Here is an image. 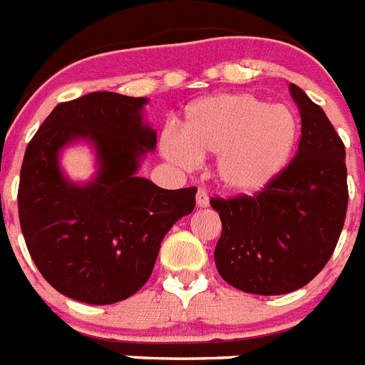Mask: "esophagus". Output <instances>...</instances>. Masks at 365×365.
I'll return each instance as SVG.
<instances>
[{"label":"esophagus","mask_w":365,"mask_h":365,"mask_svg":"<svg viewBox=\"0 0 365 365\" xmlns=\"http://www.w3.org/2000/svg\"><path fill=\"white\" fill-rule=\"evenodd\" d=\"M195 202H197L199 208H206V206L210 205V197H208L206 190H202V188L197 190V195H195Z\"/></svg>","instance_id":"1"}]
</instances>
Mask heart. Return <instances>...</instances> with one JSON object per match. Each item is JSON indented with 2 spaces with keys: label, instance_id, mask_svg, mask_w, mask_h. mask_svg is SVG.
<instances>
[{
  "label": "heart",
  "instance_id": "heart-1",
  "mask_svg": "<svg viewBox=\"0 0 365 365\" xmlns=\"http://www.w3.org/2000/svg\"><path fill=\"white\" fill-rule=\"evenodd\" d=\"M299 137L294 111L267 104L252 93H214L186 108L180 131L160 135V153L190 170L206 155H217L219 185L237 195L269 188L291 164Z\"/></svg>",
  "mask_w": 365,
  "mask_h": 365
}]
</instances>
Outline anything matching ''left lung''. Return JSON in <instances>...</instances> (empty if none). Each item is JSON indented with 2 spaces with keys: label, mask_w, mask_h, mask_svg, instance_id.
<instances>
[{
  "label": "left lung",
  "mask_w": 365,
  "mask_h": 365,
  "mask_svg": "<svg viewBox=\"0 0 365 365\" xmlns=\"http://www.w3.org/2000/svg\"><path fill=\"white\" fill-rule=\"evenodd\" d=\"M302 117L298 153L254 197L212 199L222 232L214 259L221 278L243 292L298 291L333 256L347 210L346 148L320 106L289 86Z\"/></svg>",
  "instance_id": "1"
}]
</instances>
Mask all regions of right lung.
Segmentation results:
<instances>
[{
    "label": "right lung",
    "mask_w": 365,
    "mask_h": 365,
    "mask_svg": "<svg viewBox=\"0 0 365 365\" xmlns=\"http://www.w3.org/2000/svg\"><path fill=\"white\" fill-rule=\"evenodd\" d=\"M146 96L98 91L58 104L25 151L19 225L32 261L63 296L91 305L130 298L151 276L160 243L195 208L197 188L164 190L138 177L157 146ZM93 148L97 172L74 183L61 151Z\"/></svg>",
    "instance_id": "1"
}]
</instances>
